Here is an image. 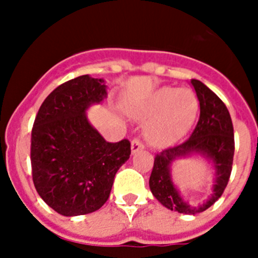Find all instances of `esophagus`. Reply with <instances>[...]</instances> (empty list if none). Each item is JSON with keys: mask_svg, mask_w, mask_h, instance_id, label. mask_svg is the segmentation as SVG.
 Listing matches in <instances>:
<instances>
[{"mask_svg": "<svg viewBox=\"0 0 258 258\" xmlns=\"http://www.w3.org/2000/svg\"><path fill=\"white\" fill-rule=\"evenodd\" d=\"M143 149H145V145H143L140 140L132 141V154H136V152L141 151V150Z\"/></svg>", "mask_w": 258, "mask_h": 258, "instance_id": "obj_1", "label": "esophagus"}]
</instances>
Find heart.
Instances as JSON below:
<instances>
[{
	"label": "heart",
	"instance_id": "1",
	"mask_svg": "<svg viewBox=\"0 0 258 258\" xmlns=\"http://www.w3.org/2000/svg\"><path fill=\"white\" fill-rule=\"evenodd\" d=\"M199 112V99L188 89L160 88L136 104L131 115L149 120L145 127L147 142L165 147L178 142L191 129Z\"/></svg>",
	"mask_w": 258,
	"mask_h": 258
}]
</instances>
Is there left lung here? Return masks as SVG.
<instances>
[{"mask_svg":"<svg viewBox=\"0 0 258 258\" xmlns=\"http://www.w3.org/2000/svg\"><path fill=\"white\" fill-rule=\"evenodd\" d=\"M200 104L197 126L187 141L174 147L163 150L155 156L150 175V190L159 202L170 211L183 214H197L213 206L223 194L229 182L234 160V127L229 109L217 95L199 80H191ZM200 154L215 166V184L212 197L202 206L191 207L183 202L170 174L173 161Z\"/></svg>","mask_w":258,"mask_h":258,"instance_id":"1","label":"left lung"}]
</instances>
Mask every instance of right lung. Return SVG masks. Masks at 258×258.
<instances>
[{
  "mask_svg": "<svg viewBox=\"0 0 258 258\" xmlns=\"http://www.w3.org/2000/svg\"><path fill=\"white\" fill-rule=\"evenodd\" d=\"M107 97L102 79L79 76L54 89L32 127V178L38 195L61 216L98 211L109 198L115 174L131 156V142H107L86 109Z\"/></svg>",
  "mask_w": 258,
  "mask_h": 258,
  "instance_id": "add662e5",
  "label": "right lung"
}]
</instances>
